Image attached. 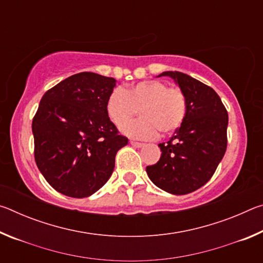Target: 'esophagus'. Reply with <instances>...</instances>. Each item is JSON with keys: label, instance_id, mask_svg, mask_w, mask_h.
Returning <instances> with one entry per match:
<instances>
[{"label": "esophagus", "instance_id": "esophagus-1", "mask_svg": "<svg viewBox=\"0 0 263 263\" xmlns=\"http://www.w3.org/2000/svg\"><path fill=\"white\" fill-rule=\"evenodd\" d=\"M130 144L132 145V146H135V147H142V146H144V144H142V142H138V141H130Z\"/></svg>", "mask_w": 263, "mask_h": 263}]
</instances>
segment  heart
<instances>
[{
  "instance_id": "1",
  "label": "heart",
  "mask_w": 263,
  "mask_h": 263,
  "mask_svg": "<svg viewBox=\"0 0 263 263\" xmlns=\"http://www.w3.org/2000/svg\"><path fill=\"white\" fill-rule=\"evenodd\" d=\"M141 115L137 121L127 124L136 110ZM105 110L110 121L136 139H151L157 135L174 132L184 122L188 101L182 89L168 87L159 80H147L123 90L116 88L106 100Z\"/></svg>"
}]
</instances>
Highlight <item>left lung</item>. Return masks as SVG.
Returning <instances> with one entry per match:
<instances>
[{
  "label": "left lung",
  "instance_id": "obj_1",
  "mask_svg": "<svg viewBox=\"0 0 263 263\" xmlns=\"http://www.w3.org/2000/svg\"><path fill=\"white\" fill-rule=\"evenodd\" d=\"M179 84L188 101L184 122L167 142L159 144V161L146 167L160 189L185 195L203 186L215 174L228 146L229 115L211 87L181 72H163Z\"/></svg>",
  "mask_w": 263,
  "mask_h": 263
}]
</instances>
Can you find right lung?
Masks as SVG:
<instances>
[{
    "label": "right lung",
    "instance_id": "right-lung-1",
    "mask_svg": "<svg viewBox=\"0 0 263 263\" xmlns=\"http://www.w3.org/2000/svg\"><path fill=\"white\" fill-rule=\"evenodd\" d=\"M114 78L82 72L47 90L32 121L34 160L53 189L68 197L96 193L110 179L128 139L105 110Z\"/></svg>",
    "mask_w": 263,
    "mask_h": 263
}]
</instances>
